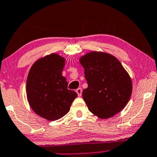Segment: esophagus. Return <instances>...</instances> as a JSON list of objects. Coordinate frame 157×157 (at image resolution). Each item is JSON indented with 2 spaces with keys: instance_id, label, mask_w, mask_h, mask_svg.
<instances>
[{
  "instance_id": "34e87169",
  "label": "esophagus",
  "mask_w": 157,
  "mask_h": 157,
  "mask_svg": "<svg viewBox=\"0 0 157 157\" xmlns=\"http://www.w3.org/2000/svg\"><path fill=\"white\" fill-rule=\"evenodd\" d=\"M76 91L77 94H78V96H79V97H81V95H82V89H81V88H77Z\"/></svg>"
}]
</instances>
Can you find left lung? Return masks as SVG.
I'll list each match as a JSON object with an SVG mask.
<instances>
[{"label":"left lung","instance_id":"1","mask_svg":"<svg viewBox=\"0 0 157 157\" xmlns=\"http://www.w3.org/2000/svg\"><path fill=\"white\" fill-rule=\"evenodd\" d=\"M79 62L88 83L82 96L88 110L102 119L120 112L130 98L132 83L120 61L105 52H90Z\"/></svg>","mask_w":157,"mask_h":157}]
</instances>
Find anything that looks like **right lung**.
Here are the masks:
<instances>
[{"mask_svg":"<svg viewBox=\"0 0 157 157\" xmlns=\"http://www.w3.org/2000/svg\"><path fill=\"white\" fill-rule=\"evenodd\" d=\"M65 59L51 54L36 61L29 70L26 83L27 98L36 114L54 121L69 113L77 97L74 90L67 88L62 71Z\"/></svg>","mask_w":157,"mask_h":157,"instance_id":"add662e5","label":"right lung"}]
</instances>
